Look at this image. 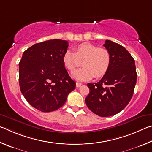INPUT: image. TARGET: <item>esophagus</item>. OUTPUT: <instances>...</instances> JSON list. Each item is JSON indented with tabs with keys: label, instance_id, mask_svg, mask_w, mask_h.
<instances>
[{
	"label": "esophagus",
	"instance_id": "esophagus-1",
	"mask_svg": "<svg viewBox=\"0 0 152 152\" xmlns=\"http://www.w3.org/2000/svg\"><path fill=\"white\" fill-rule=\"evenodd\" d=\"M82 86L81 83H76V87H79Z\"/></svg>",
	"mask_w": 152,
	"mask_h": 152
}]
</instances>
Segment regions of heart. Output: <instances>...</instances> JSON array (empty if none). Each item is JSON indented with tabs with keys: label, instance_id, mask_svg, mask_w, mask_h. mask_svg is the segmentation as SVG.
Returning a JSON list of instances; mask_svg holds the SVG:
<instances>
[{
	"label": "heart",
	"instance_id": "1",
	"mask_svg": "<svg viewBox=\"0 0 152 152\" xmlns=\"http://www.w3.org/2000/svg\"><path fill=\"white\" fill-rule=\"evenodd\" d=\"M63 61L66 68L71 72L81 64L83 67L75 71L73 77L77 80L85 81L94 77L99 78L105 75L110 69L111 57L105 48L85 42L75 48L74 53L66 50Z\"/></svg>",
	"mask_w": 152,
	"mask_h": 152
}]
</instances>
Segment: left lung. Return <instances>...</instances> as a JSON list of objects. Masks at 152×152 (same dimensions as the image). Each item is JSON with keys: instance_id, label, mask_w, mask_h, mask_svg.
Returning a JSON list of instances; mask_svg holds the SVG:
<instances>
[{"instance_id": "obj_1", "label": "left lung", "mask_w": 152, "mask_h": 152, "mask_svg": "<svg viewBox=\"0 0 152 152\" xmlns=\"http://www.w3.org/2000/svg\"><path fill=\"white\" fill-rule=\"evenodd\" d=\"M103 46L110 51V69L96 83H88L89 94L86 103L92 112L100 117L115 115L131 100L137 81L135 61L125 48L106 40Z\"/></svg>"}]
</instances>
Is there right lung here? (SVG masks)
<instances>
[{"label":"right lung","instance_id":"1","mask_svg":"<svg viewBox=\"0 0 152 152\" xmlns=\"http://www.w3.org/2000/svg\"><path fill=\"white\" fill-rule=\"evenodd\" d=\"M68 41L49 40L33 45L23 53L19 63L20 91L30 105L42 112L58 110L75 89L64 65Z\"/></svg>","mask_w":152,"mask_h":152}]
</instances>
